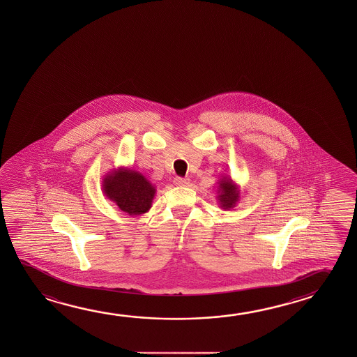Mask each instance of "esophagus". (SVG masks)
I'll list each match as a JSON object with an SVG mask.
<instances>
[{
  "label": "esophagus",
  "instance_id": "1",
  "mask_svg": "<svg viewBox=\"0 0 357 357\" xmlns=\"http://www.w3.org/2000/svg\"><path fill=\"white\" fill-rule=\"evenodd\" d=\"M174 184L178 187H187L189 185V179L188 178H181V176H176L174 179Z\"/></svg>",
  "mask_w": 357,
  "mask_h": 357
}]
</instances>
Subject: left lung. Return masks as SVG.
<instances>
[{"label": "left lung", "mask_w": 357, "mask_h": 357, "mask_svg": "<svg viewBox=\"0 0 357 357\" xmlns=\"http://www.w3.org/2000/svg\"><path fill=\"white\" fill-rule=\"evenodd\" d=\"M216 187V200L224 211L233 209L239 203L240 187L235 183L231 176H222Z\"/></svg>", "instance_id": "left-lung-1"}]
</instances>
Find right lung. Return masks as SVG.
<instances>
[{
	"instance_id": "1",
	"label": "right lung",
	"mask_w": 357,
	"mask_h": 357,
	"mask_svg": "<svg viewBox=\"0 0 357 357\" xmlns=\"http://www.w3.org/2000/svg\"><path fill=\"white\" fill-rule=\"evenodd\" d=\"M102 192L105 198L117 205L119 211L138 216L152 208L157 189L139 172L118 167L103 176Z\"/></svg>"
}]
</instances>
